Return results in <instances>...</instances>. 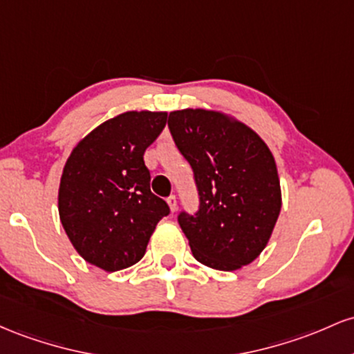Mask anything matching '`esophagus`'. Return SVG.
<instances>
[{
    "mask_svg": "<svg viewBox=\"0 0 354 354\" xmlns=\"http://www.w3.org/2000/svg\"><path fill=\"white\" fill-rule=\"evenodd\" d=\"M167 204H169V207H170V210H172V212H176V210H177V198H176V196H170L169 198H167Z\"/></svg>",
    "mask_w": 354,
    "mask_h": 354,
    "instance_id": "1",
    "label": "esophagus"
}]
</instances>
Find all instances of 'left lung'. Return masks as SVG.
I'll list each match as a JSON object with an SVG mask.
<instances>
[{
    "label": "left lung",
    "mask_w": 354,
    "mask_h": 354,
    "mask_svg": "<svg viewBox=\"0 0 354 354\" xmlns=\"http://www.w3.org/2000/svg\"><path fill=\"white\" fill-rule=\"evenodd\" d=\"M169 129L194 170L198 210L178 214L190 251L201 264L236 271L268 245L281 212L276 162L252 129L204 109L176 110Z\"/></svg>",
    "instance_id": "1"
}]
</instances>
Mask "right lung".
Returning <instances> with one entry per match:
<instances>
[{
    "instance_id": "1",
    "label": "right lung",
    "mask_w": 354,
    "mask_h": 354,
    "mask_svg": "<svg viewBox=\"0 0 354 354\" xmlns=\"http://www.w3.org/2000/svg\"><path fill=\"white\" fill-rule=\"evenodd\" d=\"M167 112H125L103 122L71 150L63 167L58 212L86 263L120 271L144 257L165 201L150 192L147 147L160 135Z\"/></svg>"
}]
</instances>
